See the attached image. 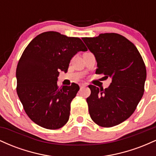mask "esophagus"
<instances>
[{
    "label": "esophagus",
    "mask_w": 156,
    "mask_h": 156,
    "mask_svg": "<svg viewBox=\"0 0 156 156\" xmlns=\"http://www.w3.org/2000/svg\"><path fill=\"white\" fill-rule=\"evenodd\" d=\"M87 84H84V83H82V84H80V89H83V88H84V87H87Z\"/></svg>",
    "instance_id": "esophagus-1"
}]
</instances>
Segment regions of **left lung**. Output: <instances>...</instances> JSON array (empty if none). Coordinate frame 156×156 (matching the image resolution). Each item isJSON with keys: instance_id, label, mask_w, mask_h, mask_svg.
Instances as JSON below:
<instances>
[{"instance_id": "1", "label": "left lung", "mask_w": 156, "mask_h": 156, "mask_svg": "<svg viewBox=\"0 0 156 156\" xmlns=\"http://www.w3.org/2000/svg\"><path fill=\"white\" fill-rule=\"evenodd\" d=\"M82 39L95 56L96 74L112 78L105 89L89 86L91 94L87 101L90 117L104 128L120 124L132 115L144 94L147 72L142 57L130 41L118 34Z\"/></svg>"}]
</instances>
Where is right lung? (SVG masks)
I'll use <instances>...</instances> for the list:
<instances>
[{
    "instance_id": "obj_1",
    "label": "right lung",
    "mask_w": 156,
    "mask_h": 156,
    "mask_svg": "<svg viewBox=\"0 0 156 156\" xmlns=\"http://www.w3.org/2000/svg\"><path fill=\"white\" fill-rule=\"evenodd\" d=\"M87 48L78 37L47 31L32 39L23 51L16 70L17 93L34 122L55 130L69 120L70 103L79 86L58 87L59 71L67 72L72 58Z\"/></svg>"
}]
</instances>
